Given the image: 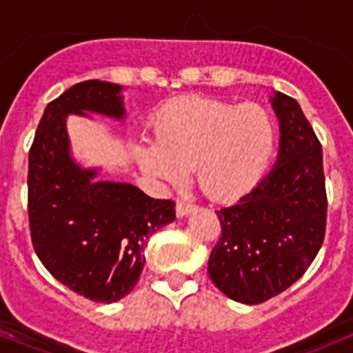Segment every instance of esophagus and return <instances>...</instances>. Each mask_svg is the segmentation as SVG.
Here are the masks:
<instances>
[{
	"mask_svg": "<svg viewBox=\"0 0 353 353\" xmlns=\"http://www.w3.org/2000/svg\"><path fill=\"white\" fill-rule=\"evenodd\" d=\"M194 210V205L192 203H187V201H179L176 203V215L179 217H185L187 214H191Z\"/></svg>",
	"mask_w": 353,
	"mask_h": 353,
	"instance_id": "esophagus-1",
	"label": "esophagus"
}]
</instances>
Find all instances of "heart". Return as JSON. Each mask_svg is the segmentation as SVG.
I'll return each mask as SVG.
<instances>
[{
  "instance_id": "obj_1",
  "label": "heart",
  "mask_w": 353,
  "mask_h": 353,
  "mask_svg": "<svg viewBox=\"0 0 353 353\" xmlns=\"http://www.w3.org/2000/svg\"><path fill=\"white\" fill-rule=\"evenodd\" d=\"M154 143L132 145L139 170L159 183L179 185L194 168L201 191L233 201L252 191L276 148V123L260 104H233L214 97L183 95L152 117Z\"/></svg>"
}]
</instances>
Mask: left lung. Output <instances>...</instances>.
<instances>
[{
	"label": "left lung",
	"instance_id": "left-lung-1",
	"mask_svg": "<svg viewBox=\"0 0 353 353\" xmlns=\"http://www.w3.org/2000/svg\"><path fill=\"white\" fill-rule=\"evenodd\" d=\"M279 150L274 168L239 203L217 210L221 239L208 276L242 304H261L301 279L325 235L322 145L295 99L274 92Z\"/></svg>",
	"mask_w": 353,
	"mask_h": 353
}]
</instances>
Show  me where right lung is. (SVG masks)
I'll list each match as a JSON object with an SVG mask.
<instances>
[{
  "instance_id": "1",
  "label": "right lung",
  "mask_w": 353,
  "mask_h": 353,
  "mask_svg": "<svg viewBox=\"0 0 353 353\" xmlns=\"http://www.w3.org/2000/svg\"><path fill=\"white\" fill-rule=\"evenodd\" d=\"M121 86L90 79L49 102L30 150L28 214L37 256L83 297L117 302L132 292L152 233L174 221L171 199H154L132 183L99 180V168L72 157L68 114L125 120Z\"/></svg>"
}]
</instances>
